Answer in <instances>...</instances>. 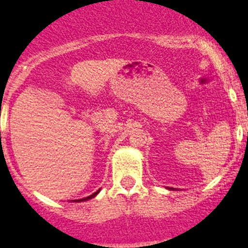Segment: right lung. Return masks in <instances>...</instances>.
I'll return each instance as SVG.
<instances>
[{
  "label": "right lung",
  "mask_w": 248,
  "mask_h": 248,
  "mask_svg": "<svg viewBox=\"0 0 248 248\" xmlns=\"http://www.w3.org/2000/svg\"><path fill=\"white\" fill-rule=\"evenodd\" d=\"M100 191V189L98 190V191H95L94 192V194H92L91 196H88V198H84V199H79V200H74L76 201V202H82V201H87V200H91V199H93V198H95V196H97L98 195V192Z\"/></svg>",
  "instance_id": "obj_1"
}]
</instances>
